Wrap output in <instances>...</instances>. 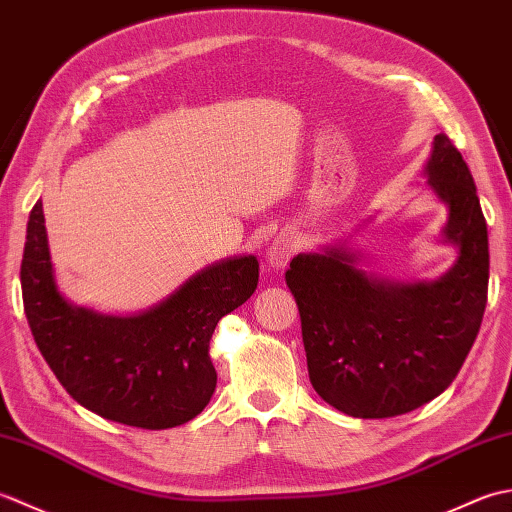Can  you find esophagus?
<instances>
[{"instance_id":"obj_1","label":"esophagus","mask_w":512,"mask_h":512,"mask_svg":"<svg viewBox=\"0 0 512 512\" xmlns=\"http://www.w3.org/2000/svg\"><path fill=\"white\" fill-rule=\"evenodd\" d=\"M297 237L292 235V233H288V231H284V233H279L273 242H270V246H268V250H266V262H268V266L270 268H275V270H281V268H286L288 266V262H290V257L297 253Z\"/></svg>"}]
</instances>
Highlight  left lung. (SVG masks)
<instances>
[{
    "mask_svg": "<svg viewBox=\"0 0 512 512\" xmlns=\"http://www.w3.org/2000/svg\"><path fill=\"white\" fill-rule=\"evenodd\" d=\"M424 176L449 211L442 244L458 248L442 277L396 281L365 273L363 255L347 242L299 253L286 273L310 383L347 416L394 418L440 396L480 332L488 231L471 171L449 136L433 138Z\"/></svg>",
    "mask_w": 512,
    "mask_h": 512,
    "instance_id": "1",
    "label": "left lung"
}]
</instances>
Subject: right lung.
<instances>
[{
    "mask_svg": "<svg viewBox=\"0 0 512 512\" xmlns=\"http://www.w3.org/2000/svg\"><path fill=\"white\" fill-rule=\"evenodd\" d=\"M257 279V257L239 255L202 268L138 314L76 306L54 277L41 200L30 211L21 295L39 352L79 405L127 427L171 429L209 405L215 325L250 299Z\"/></svg>",
    "mask_w": 512,
    "mask_h": 512,
    "instance_id": "add662e5",
    "label": "right lung"
}]
</instances>
